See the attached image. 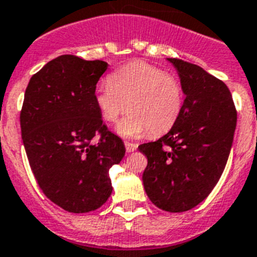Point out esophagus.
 I'll return each instance as SVG.
<instances>
[{
  "label": "esophagus",
  "instance_id": "1",
  "mask_svg": "<svg viewBox=\"0 0 257 257\" xmlns=\"http://www.w3.org/2000/svg\"><path fill=\"white\" fill-rule=\"evenodd\" d=\"M138 149V145L137 144H132V142H125V150L126 153H133Z\"/></svg>",
  "mask_w": 257,
  "mask_h": 257
}]
</instances>
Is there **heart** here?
Masks as SVG:
<instances>
[{
    "label": "heart",
    "mask_w": 257,
    "mask_h": 257,
    "mask_svg": "<svg viewBox=\"0 0 257 257\" xmlns=\"http://www.w3.org/2000/svg\"><path fill=\"white\" fill-rule=\"evenodd\" d=\"M94 102L106 121L116 122L128 107L117 132L138 137L150 129L154 136L169 131L184 104L181 84L158 67L135 61L120 67L94 90Z\"/></svg>",
    "instance_id": "obj_1"
}]
</instances>
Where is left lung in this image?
<instances>
[{"instance_id":"1","label":"left lung","mask_w":257,"mask_h":257,"mask_svg":"<svg viewBox=\"0 0 257 257\" xmlns=\"http://www.w3.org/2000/svg\"><path fill=\"white\" fill-rule=\"evenodd\" d=\"M180 77L185 101L175 125L155 142L142 144L147 156L145 191L158 208L185 212L216 186L233 146L236 111L221 80L196 64L167 58Z\"/></svg>"}]
</instances>
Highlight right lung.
<instances>
[{
    "mask_svg": "<svg viewBox=\"0 0 257 257\" xmlns=\"http://www.w3.org/2000/svg\"><path fill=\"white\" fill-rule=\"evenodd\" d=\"M108 64L75 55L55 58L31 77L21 112L23 145L46 196L72 213L94 211L112 193L110 168L125 155L107 131L94 90ZM99 133L101 140L91 144Z\"/></svg>",
    "mask_w": 257,
    "mask_h": 257,
    "instance_id": "add662e5",
    "label": "right lung"
}]
</instances>
